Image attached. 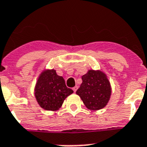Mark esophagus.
Returning <instances> with one entry per match:
<instances>
[{
	"mask_svg": "<svg viewBox=\"0 0 147 147\" xmlns=\"http://www.w3.org/2000/svg\"><path fill=\"white\" fill-rule=\"evenodd\" d=\"M77 88H78V86H74V88H73V90H74V92H76V90H77Z\"/></svg>",
	"mask_w": 147,
	"mask_h": 147,
	"instance_id": "esophagus-1",
	"label": "esophagus"
}]
</instances>
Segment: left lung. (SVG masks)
<instances>
[{"label":"left lung","mask_w":147,"mask_h":147,"mask_svg":"<svg viewBox=\"0 0 147 147\" xmlns=\"http://www.w3.org/2000/svg\"><path fill=\"white\" fill-rule=\"evenodd\" d=\"M82 84L76 91L88 110H98L106 106L111 94V86L106 74L89 70L82 76Z\"/></svg>","instance_id":"left-lung-1"}]
</instances>
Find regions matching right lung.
Wrapping results in <instances>:
<instances>
[{
    "instance_id": "add662e5",
    "label": "right lung",
    "mask_w": 147,
    "mask_h": 147,
    "mask_svg": "<svg viewBox=\"0 0 147 147\" xmlns=\"http://www.w3.org/2000/svg\"><path fill=\"white\" fill-rule=\"evenodd\" d=\"M74 92L67 88L62 76L55 70H45L38 77L35 86V98L39 105L46 110H57L67 96Z\"/></svg>"
}]
</instances>
